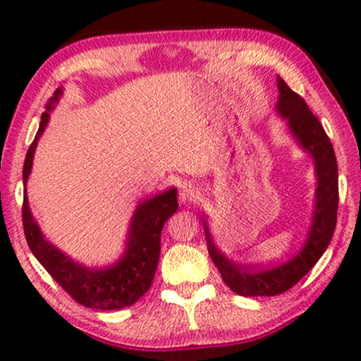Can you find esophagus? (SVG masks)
I'll use <instances>...</instances> for the list:
<instances>
[{"label":"esophagus","mask_w":361,"mask_h":361,"mask_svg":"<svg viewBox=\"0 0 361 361\" xmlns=\"http://www.w3.org/2000/svg\"><path fill=\"white\" fill-rule=\"evenodd\" d=\"M198 188L193 185H183L180 188V200L185 202V204H193V202L198 200Z\"/></svg>","instance_id":"esophagus-1"}]
</instances>
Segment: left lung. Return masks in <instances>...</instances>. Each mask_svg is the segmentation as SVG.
<instances>
[{"instance_id":"1","label":"left lung","mask_w":361,"mask_h":361,"mask_svg":"<svg viewBox=\"0 0 361 361\" xmlns=\"http://www.w3.org/2000/svg\"><path fill=\"white\" fill-rule=\"evenodd\" d=\"M279 102L276 111L287 120V127L297 144L314 159L316 173V193L310 227L304 244L288 261L268 270H247L227 258L219 250L210 234L209 222L204 219V231L209 255L221 271L224 283L233 292L244 297H273L287 292L302 276L312 270L314 264L324 255L333 239L338 215V163L333 144L326 135L321 122L314 117L304 98L292 91L281 78H276Z\"/></svg>"}]
</instances>
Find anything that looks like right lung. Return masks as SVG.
Masks as SVG:
<instances>
[{
  "label": "right lung",
  "mask_w": 361,
  "mask_h": 361,
  "mask_svg": "<svg viewBox=\"0 0 361 361\" xmlns=\"http://www.w3.org/2000/svg\"><path fill=\"white\" fill-rule=\"evenodd\" d=\"M61 97L62 88H57L45 105L39 132L25 157L22 209L25 238L40 264L78 304L97 310L123 309L135 304L151 287L159 261L161 231L164 222L178 210V192L176 188H169L166 192L139 202L128 224L126 247L115 263L102 268L86 267L57 250L51 241L45 239L40 226L32 215L27 197V181L34 164L37 142L44 134L51 118V111L56 109Z\"/></svg>",
  "instance_id": "add662e5"
}]
</instances>
